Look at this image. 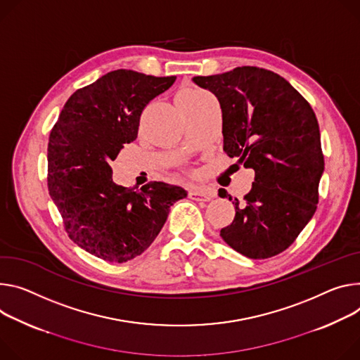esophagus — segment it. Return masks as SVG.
Wrapping results in <instances>:
<instances>
[{"mask_svg":"<svg viewBox=\"0 0 360 360\" xmlns=\"http://www.w3.org/2000/svg\"><path fill=\"white\" fill-rule=\"evenodd\" d=\"M188 193H189V197L195 201L207 202L212 198V193L207 188H202V186H191Z\"/></svg>","mask_w":360,"mask_h":360,"instance_id":"esophagus-1","label":"esophagus"}]
</instances>
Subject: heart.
I'll return each mask as SVG.
<instances>
[{"label":"heart","instance_id":"1","mask_svg":"<svg viewBox=\"0 0 360 360\" xmlns=\"http://www.w3.org/2000/svg\"><path fill=\"white\" fill-rule=\"evenodd\" d=\"M205 96H208L205 91L193 89V87H185L179 90L176 94V103L178 105H191V103H197L201 99H204Z\"/></svg>","mask_w":360,"mask_h":360}]
</instances>
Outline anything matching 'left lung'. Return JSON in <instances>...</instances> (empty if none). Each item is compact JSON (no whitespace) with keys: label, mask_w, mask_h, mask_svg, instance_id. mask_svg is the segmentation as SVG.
Wrapping results in <instances>:
<instances>
[{"label":"left lung","mask_w":360,"mask_h":360,"mask_svg":"<svg viewBox=\"0 0 360 360\" xmlns=\"http://www.w3.org/2000/svg\"><path fill=\"white\" fill-rule=\"evenodd\" d=\"M192 80L219 102L224 152L255 174L243 201L219 189L236 208L222 240L254 259L283 252L319 202L324 159L311 106L285 79L255 66Z\"/></svg>","instance_id":"8db88e82"}]
</instances>
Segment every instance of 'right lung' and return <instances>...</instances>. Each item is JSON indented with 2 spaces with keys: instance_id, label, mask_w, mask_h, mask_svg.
I'll use <instances>...</instances> for the list:
<instances>
[{
  "instance_id": "obj_1",
  "label": "right lung",
  "mask_w": 360,
  "mask_h": 360,
  "mask_svg": "<svg viewBox=\"0 0 360 360\" xmlns=\"http://www.w3.org/2000/svg\"><path fill=\"white\" fill-rule=\"evenodd\" d=\"M175 76L115 70L76 90L51 129L47 186L70 240L110 263L141 255L160 233L171 205L188 192L152 181L116 185L110 162L138 138L143 109Z\"/></svg>"
}]
</instances>
